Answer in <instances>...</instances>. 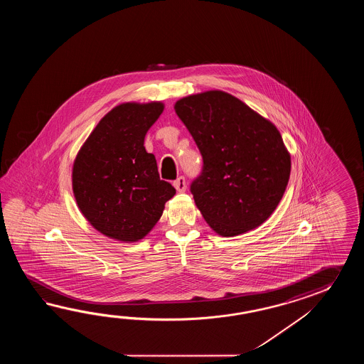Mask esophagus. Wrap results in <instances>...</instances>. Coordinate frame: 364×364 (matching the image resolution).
<instances>
[{"instance_id":"1","label":"esophagus","mask_w":364,"mask_h":364,"mask_svg":"<svg viewBox=\"0 0 364 364\" xmlns=\"http://www.w3.org/2000/svg\"><path fill=\"white\" fill-rule=\"evenodd\" d=\"M173 186L177 188V191L178 193H185L186 190V178L183 176H181L178 178L176 179L174 182H173Z\"/></svg>"}]
</instances>
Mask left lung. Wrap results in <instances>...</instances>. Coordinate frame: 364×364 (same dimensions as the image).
Here are the masks:
<instances>
[{
  "mask_svg": "<svg viewBox=\"0 0 364 364\" xmlns=\"http://www.w3.org/2000/svg\"><path fill=\"white\" fill-rule=\"evenodd\" d=\"M174 108L203 157L190 191L204 220L223 237L263 224L290 177V156L279 130L221 91L188 96Z\"/></svg>",
  "mask_w": 364,
  "mask_h": 364,
  "instance_id": "1",
  "label": "left lung"
}]
</instances>
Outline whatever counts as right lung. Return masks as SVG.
Masks as SVG:
<instances>
[{
  "instance_id": "right-lung-1",
  "label": "right lung",
  "mask_w": 364,
  "mask_h": 364,
  "mask_svg": "<svg viewBox=\"0 0 364 364\" xmlns=\"http://www.w3.org/2000/svg\"><path fill=\"white\" fill-rule=\"evenodd\" d=\"M161 102L122 104L95 127L77 154L73 190L95 229L114 240H141L163 215L176 188L160 179L155 156L144 148Z\"/></svg>"
}]
</instances>
